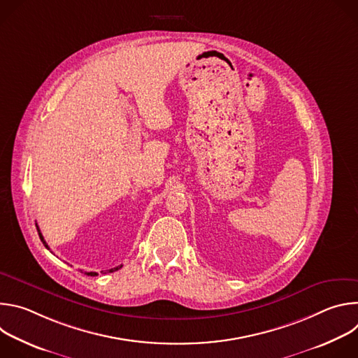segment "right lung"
Segmentation results:
<instances>
[{
    "label": "right lung",
    "mask_w": 358,
    "mask_h": 358,
    "mask_svg": "<svg viewBox=\"0 0 358 358\" xmlns=\"http://www.w3.org/2000/svg\"><path fill=\"white\" fill-rule=\"evenodd\" d=\"M36 229H38V235H39V238H41L42 243L45 245V248H46V249H49V246L46 245V242H45V239H43V236H42V234H41V231H39L38 225H36ZM120 268H122V265H120V266H116V268H113V269H110L109 272H115V271H119ZM86 275H87V276H97V273H96V272H86Z\"/></svg>",
    "instance_id": "1"
}]
</instances>
